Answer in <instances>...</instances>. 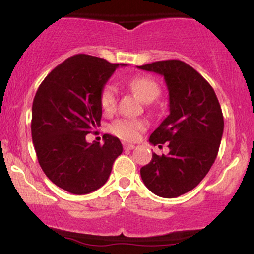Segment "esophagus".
I'll return each mask as SVG.
<instances>
[{
	"instance_id": "obj_1",
	"label": "esophagus",
	"mask_w": 254,
	"mask_h": 254,
	"mask_svg": "<svg viewBox=\"0 0 254 254\" xmlns=\"http://www.w3.org/2000/svg\"><path fill=\"white\" fill-rule=\"evenodd\" d=\"M124 149H125V150H132V149H135V144H131V143L124 144Z\"/></svg>"
}]
</instances>
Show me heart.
<instances>
[{
  "instance_id": "obj_1",
  "label": "heart",
  "mask_w": 254,
  "mask_h": 254,
  "mask_svg": "<svg viewBox=\"0 0 254 254\" xmlns=\"http://www.w3.org/2000/svg\"><path fill=\"white\" fill-rule=\"evenodd\" d=\"M129 87L145 103L155 100L160 95L159 83L153 77L136 76L129 81ZM117 100V90L112 84H106L101 89L100 104L105 112H112L116 107ZM148 127V122L142 118H121L115 121L111 125V131L115 135L127 141H135L141 135V132Z\"/></svg>"
}]
</instances>
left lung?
<instances>
[{"label": "left lung", "mask_w": 254, "mask_h": 254, "mask_svg": "<svg viewBox=\"0 0 254 254\" xmlns=\"http://www.w3.org/2000/svg\"><path fill=\"white\" fill-rule=\"evenodd\" d=\"M162 75L170 95V115L151 133L149 142L170 153L153 154L141 168L144 185L156 196L176 198L203 180L216 159L223 133V115L208 81L179 60L138 66Z\"/></svg>", "instance_id": "left-lung-1"}]
</instances>
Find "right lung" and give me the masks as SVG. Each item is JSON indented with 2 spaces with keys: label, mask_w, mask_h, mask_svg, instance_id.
<instances>
[{
  "label": "right lung",
  "mask_w": 254,
  "mask_h": 254,
  "mask_svg": "<svg viewBox=\"0 0 254 254\" xmlns=\"http://www.w3.org/2000/svg\"><path fill=\"white\" fill-rule=\"evenodd\" d=\"M119 65L75 55L48 75L32 105V141L40 167L55 185L74 194L98 190L109 179L123 145L115 136L88 143L100 125L101 89Z\"/></svg>",
  "instance_id": "1"
}]
</instances>
